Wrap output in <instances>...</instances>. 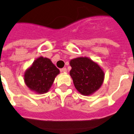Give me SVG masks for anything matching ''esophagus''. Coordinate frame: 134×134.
Listing matches in <instances>:
<instances>
[{"mask_svg":"<svg viewBox=\"0 0 134 134\" xmlns=\"http://www.w3.org/2000/svg\"><path fill=\"white\" fill-rule=\"evenodd\" d=\"M60 71L62 72H67V69L66 68H63L62 69H60Z\"/></svg>","mask_w":134,"mask_h":134,"instance_id":"esophagus-1","label":"esophagus"}]
</instances>
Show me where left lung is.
<instances>
[{
	"label": "left lung",
	"instance_id": "8db88e82",
	"mask_svg": "<svg viewBox=\"0 0 134 134\" xmlns=\"http://www.w3.org/2000/svg\"><path fill=\"white\" fill-rule=\"evenodd\" d=\"M75 87L83 96H91L101 87L104 72L99 65L86 57H80L70 61Z\"/></svg>",
	"mask_w": 134,
	"mask_h": 134
}]
</instances>
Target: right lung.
<instances>
[{
	"instance_id": "1",
	"label": "right lung",
	"mask_w": 134,
	"mask_h": 134,
	"mask_svg": "<svg viewBox=\"0 0 134 134\" xmlns=\"http://www.w3.org/2000/svg\"><path fill=\"white\" fill-rule=\"evenodd\" d=\"M59 70L50 59L39 57L24 73V82L29 89L38 94L46 93L52 86Z\"/></svg>"
}]
</instances>
